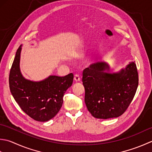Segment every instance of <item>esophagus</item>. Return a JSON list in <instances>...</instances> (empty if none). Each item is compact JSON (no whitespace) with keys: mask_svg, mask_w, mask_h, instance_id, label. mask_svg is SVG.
Masks as SVG:
<instances>
[{"mask_svg":"<svg viewBox=\"0 0 152 152\" xmlns=\"http://www.w3.org/2000/svg\"><path fill=\"white\" fill-rule=\"evenodd\" d=\"M74 80H75L76 82H79L80 80V77L79 75H77V74H75V75H74Z\"/></svg>","mask_w":152,"mask_h":152,"instance_id":"obj_1","label":"esophagus"}]
</instances>
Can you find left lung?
<instances>
[{"label":"left lung","mask_w":152,"mask_h":152,"mask_svg":"<svg viewBox=\"0 0 152 152\" xmlns=\"http://www.w3.org/2000/svg\"><path fill=\"white\" fill-rule=\"evenodd\" d=\"M104 62L91 64L83 70L85 102L92 115L98 119L118 117L125 112L134 98L138 85L137 65L130 63L117 73L104 72Z\"/></svg>","instance_id":"1"}]
</instances>
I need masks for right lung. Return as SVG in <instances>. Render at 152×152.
<instances>
[{
	"mask_svg": "<svg viewBox=\"0 0 152 152\" xmlns=\"http://www.w3.org/2000/svg\"><path fill=\"white\" fill-rule=\"evenodd\" d=\"M20 46L17 50L9 75L10 92L21 109L31 118L38 121H47L60 111L64 94L73 83V75H52L40 82L26 79L20 69Z\"/></svg>",
	"mask_w": 152,
	"mask_h": 152,
	"instance_id": "obj_1",
	"label": "right lung"
}]
</instances>
